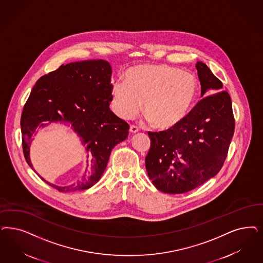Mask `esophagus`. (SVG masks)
I'll list each match as a JSON object with an SVG mask.
<instances>
[{"label":"esophagus","mask_w":263,"mask_h":263,"mask_svg":"<svg viewBox=\"0 0 263 263\" xmlns=\"http://www.w3.org/2000/svg\"><path fill=\"white\" fill-rule=\"evenodd\" d=\"M139 131V128L138 127L135 126V125H131L130 126V132L131 133H137Z\"/></svg>","instance_id":"1"}]
</instances>
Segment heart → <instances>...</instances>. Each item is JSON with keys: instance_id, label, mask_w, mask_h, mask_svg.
<instances>
[{"instance_id": "heart-1", "label": "heart", "mask_w": 263, "mask_h": 263, "mask_svg": "<svg viewBox=\"0 0 263 263\" xmlns=\"http://www.w3.org/2000/svg\"><path fill=\"white\" fill-rule=\"evenodd\" d=\"M198 93L193 74L167 64L138 65L127 70L125 81L111 83V108L130 119L142 108L155 128L167 130L186 118Z\"/></svg>"}]
</instances>
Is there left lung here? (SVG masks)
<instances>
[{"label": "left lung", "mask_w": 263, "mask_h": 263, "mask_svg": "<svg viewBox=\"0 0 263 263\" xmlns=\"http://www.w3.org/2000/svg\"><path fill=\"white\" fill-rule=\"evenodd\" d=\"M196 69L204 98L177 126L147 133L151 148L145 169L154 186L164 193H185L215 177L234 134L231 98L222 90V82L206 64L197 62Z\"/></svg>", "instance_id": "1"}]
</instances>
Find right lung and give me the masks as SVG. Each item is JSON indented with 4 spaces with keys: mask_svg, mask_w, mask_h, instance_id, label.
Returning a JSON list of instances; mask_svg holds the SVG:
<instances>
[{
    "mask_svg": "<svg viewBox=\"0 0 263 263\" xmlns=\"http://www.w3.org/2000/svg\"><path fill=\"white\" fill-rule=\"evenodd\" d=\"M111 67L105 60H86L60 66L36 81L21 115L22 147L30 161V144L37 127L67 122L82 138L85 146L86 169L82 181L57 186L60 192L84 191L99 181L111 149L128 137L129 125L109 109Z\"/></svg>",
    "mask_w": 263,
    "mask_h": 263,
    "instance_id": "1",
    "label": "right lung"
}]
</instances>
